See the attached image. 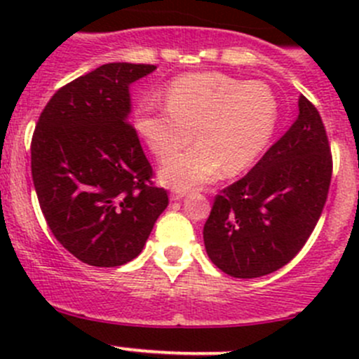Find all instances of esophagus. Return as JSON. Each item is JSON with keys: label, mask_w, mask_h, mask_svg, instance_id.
<instances>
[{"label": "esophagus", "mask_w": 359, "mask_h": 359, "mask_svg": "<svg viewBox=\"0 0 359 359\" xmlns=\"http://www.w3.org/2000/svg\"><path fill=\"white\" fill-rule=\"evenodd\" d=\"M184 196H186V191H184V189L173 191V193L170 194V198H172V201H179V200H182Z\"/></svg>", "instance_id": "esophagus-1"}]
</instances>
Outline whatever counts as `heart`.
<instances>
[{
    "label": "heart",
    "instance_id": "obj_1",
    "mask_svg": "<svg viewBox=\"0 0 359 359\" xmlns=\"http://www.w3.org/2000/svg\"><path fill=\"white\" fill-rule=\"evenodd\" d=\"M166 106L146 97L135 112V132L151 153L166 159L194 138L201 142L168 159L163 182L179 189L212 182L226 170L238 173L262 154L278 123L273 90L224 72H194L173 79Z\"/></svg>",
    "mask_w": 359,
    "mask_h": 359
}]
</instances>
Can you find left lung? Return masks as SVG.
Returning a JSON list of instances; mask_svg holds the SVG:
<instances>
[{
	"mask_svg": "<svg viewBox=\"0 0 359 359\" xmlns=\"http://www.w3.org/2000/svg\"><path fill=\"white\" fill-rule=\"evenodd\" d=\"M332 153L321 116L304 95L299 118L255 166L217 194L203 227L210 260L233 278H260L288 264L327 203Z\"/></svg>",
	"mask_w": 359,
	"mask_h": 359,
	"instance_id": "obj_1",
	"label": "left lung"
}]
</instances>
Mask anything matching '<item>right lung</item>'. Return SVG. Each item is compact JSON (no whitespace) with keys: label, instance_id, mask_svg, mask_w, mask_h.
<instances>
[{"label":"right lung","instance_id":"right-lung-1","mask_svg":"<svg viewBox=\"0 0 359 359\" xmlns=\"http://www.w3.org/2000/svg\"><path fill=\"white\" fill-rule=\"evenodd\" d=\"M154 69L112 62L79 76L53 93L32 133V182L46 224L88 266L135 259L168 206L128 121L130 85Z\"/></svg>","mask_w":359,"mask_h":359}]
</instances>
